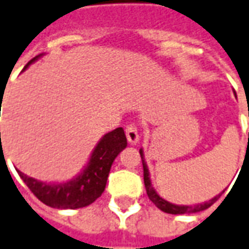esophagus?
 Returning <instances> with one entry per match:
<instances>
[{"instance_id": "34e87169", "label": "esophagus", "mask_w": 249, "mask_h": 249, "mask_svg": "<svg viewBox=\"0 0 249 249\" xmlns=\"http://www.w3.org/2000/svg\"><path fill=\"white\" fill-rule=\"evenodd\" d=\"M125 135H126V139L131 144H136L139 142V132L136 129V126L133 124H129L125 129Z\"/></svg>"}]
</instances>
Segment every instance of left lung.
I'll list each match as a JSON object with an SVG mask.
<instances>
[{
  "label": "left lung",
  "instance_id": "8db88e82",
  "mask_svg": "<svg viewBox=\"0 0 249 249\" xmlns=\"http://www.w3.org/2000/svg\"><path fill=\"white\" fill-rule=\"evenodd\" d=\"M139 153H140L142 162H143V176H144V185H146L147 195L150 197V200H151L158 209L162 210L163 213H167V214H194V213H199V211L209 209L210 206L214 202H217L218 197L221 196V194H219V195L214 196V197H213L211 200H209V202L199 203V204H194V206H184V204H174V203L167 202L163 197H160V196L157 194V191L154 189L153 184H151V178H150V172H148V167H147L146 160H144L143 150L140 148ZM222 192H225V191H222Z\"/></svg>",
  "mask_w": 249,
  "mask_h": 249
}]
</instances>
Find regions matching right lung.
<instances>
[{
    "label": "right lung",
    "mask_w": 249,
    "mask_h": 249,
    "mask_svg": "<svg viewBox=\"0 0 249 249\" xmlns=\"http://www.w3.org/2000/svg\"><path fill=\"white\" fill-rule=\"evenodd\" d=\"M42 55L43 54H39L32 58L24 69ZM125 147L126 138L123 128H116L114 131L106 133L98 142L94 151L91 153L89 163L84 166L82 173H79L67 182L38 181L32 177L25 176L20 170L18 172L25 185L31 189L32 194L46 206L61 210L82 209L94 203L102 195L106 188L111 165Z\"/></svg>",
    "instance_id": "1"
}]
</instances>
